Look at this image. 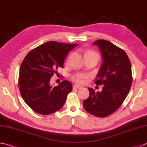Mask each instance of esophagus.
<instances>
[{
	"label": "esophagus",
	"instance_id": "34e87169",
	"mask_svg": "<svg viewBox=\"0 0 147 147\" xmlns=\"http://www.w3.org/2000/svg\"><path fill=\"white\" fill-rule=\"evenodd\" d=\"M73 88H76V89H79V88H81L82 87H80V86L78 85H74L73 86Z\"/></svg>",
	"mask_w": 147,
	"mask_h": 147
}]
</instances>
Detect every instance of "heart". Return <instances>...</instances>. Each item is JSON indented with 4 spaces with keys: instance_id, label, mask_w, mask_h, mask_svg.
<instances>
[{
    "instance_id": "obj_1",
    "label": "heart",
    "mask_w": 147,
    "mask_h": 147,
    "mask_svg": "<svg viewBox=\"0 0 147 147\" xmlns=\"http://www.w3.org/2000/svg\"><path fill=\"white\" fill-rule=\"evenodd\" d=\"M85 58H87V57H96L97 59L99 60V56L98 53H97L96 52H95L94 51H92V50H87L86 51L85 53ZM88 78V76L86 75V74H76L75 75H74L73 77V80L74 82H76V83H78V84H82V83H83V81H84V80Z\"/></svg>"
}]
</instances>
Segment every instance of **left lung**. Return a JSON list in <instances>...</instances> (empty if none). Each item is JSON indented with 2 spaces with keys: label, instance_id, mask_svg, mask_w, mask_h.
Wrapping results in <instances>:
<instances>
[{
  "label": "left lung",
  "instance_id": "8db88e82",
  "mask_svg": "<svg viewBox=\"0 0 147 147\" xmlns=\"http://www.w3.org/2000/svg\"><path fill=\"white\" fill-rule=\"evenodd\" d=\"M93 45L99 48L102 58L95 83L103 85V88L97 92L88 88L90 95L83 105L89 113L106 117L114 113L127 96L133 81L131 65L125 51L111 42L100 39Z\"/></svg>",
  "mask_w": 147,
  "mask_h": 147
}]
</instances>
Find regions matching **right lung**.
<instances>
[{"label": "right lung", "instance_id": "obj_1", "mask_svg": "<svg viewBox=\"0 0 147 147\" xmlns=\"http://www.w3.org/2000/svg\"><path fill=\"white\" fill-rule=\"evenodd\" d=\"M77 44L49 41L28 53L20 69L18 87L23 99L41 115H50L61 108L73 85L67 80L53 87L50 78L63 67L65 56Z\"/></svg>", "mask_w": 147, "mask_h": 147}]
</instances>
